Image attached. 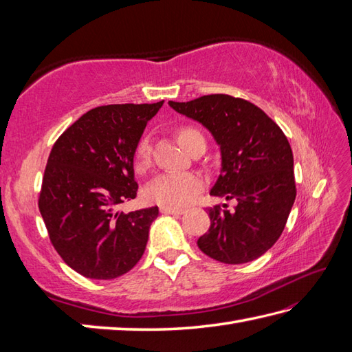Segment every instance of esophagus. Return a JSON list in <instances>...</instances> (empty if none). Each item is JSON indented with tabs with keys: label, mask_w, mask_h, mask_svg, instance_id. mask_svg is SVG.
I'll return each mask as SVG.
<instances>
[{
	"label": "esophagus",
	"mask_w": 352,
	"mask_h": 352,
	"mask_svg": "<svg viewBox=\"0 0 352 352\" xmlns=\"http://www.w3.org/2000/svg\"><path fill=\"white\" fill-rule=\"evenodd\" d=\"M160 213L163 214H183L182 208H172V207H160Z\"/></svg>",
	"instance_id": "obj_1"
}]
</instances>
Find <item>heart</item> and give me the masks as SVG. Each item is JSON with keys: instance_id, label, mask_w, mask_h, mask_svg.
I'll return each instance as SVG.
<instances>
[{"instance_id": "1", "label": "heart", "mask_w": 352, "mask_h": 352, "mask_svg": "<svg viewBox=\"0 0 352 352\" xmlns=\"http://www.w3.org/2000/svg\"><path fill=\"white\" fill-rule=\"evenodd\" d=\"M177 136L182 145L188 148L193 139L197 136H203V134L192 129V126H182V129L177 130ZM149 162H151V145H149L148 138H142L138 142L136 149H134V168L140 172L145 170L149 166ZM203 188V177L195 170L163 172V174L155 175L145 186L144 197L148 203L178 208L195 199Z\"/></svg>"}]
</instances>
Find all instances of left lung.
Here are the masks:
<instances>
[{"mask_svg":"<svg viewBox=\"0 0 352 352\" xmlns=\"http://www.w3.org/2000/svg\"><path fill=\"white\" fill-rule=\"evenodd\" d=\"M169 106L212 133L222 162L210 195L237 201L231 212L227 204L223 210L208 208L210 228L198 239V248L227 265L263 256L281 236L296 197L287 138L263 110L230 95L169 101Z\"/></svg>","mask_w":352,"mask_h":352,"instance_id":"8db88e82","label":"left lung"}]
</instances>
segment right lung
<instances>
[{
  "mask_svg": "<svg viewBox=\"0 0 352 352\" xmlns=\"http://www.w3.org/2000/svg\"><path fill=\"white\" fill-rule=\"evenodd\" d=\"M163 101L89 110L52 146L39 210L51 243L86 278L113 280L144 256L159 207L119 213L136 198L133 155Z\"/></svg>",
  "mask_w": 352,
  "mask_h": 352,
  "instance_id": "obj_1",
  "label": "right lung"
}]
</instances>
